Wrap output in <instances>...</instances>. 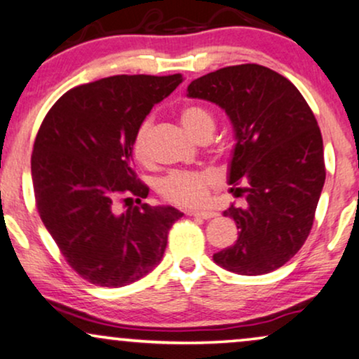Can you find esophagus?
<instances>
[{
	"label": "esophagus",
	"instance_id": "esophagus-1",
	"mask_svg": "<svg viewBox=\"0 0 359 359\" xmlns=\"http://www.w3.org/2000/svg\"><path fill=\"white\" fill-rule=\"evenodd\" d=\"M189 216H196V218H201V219H211L215 218V216H218V213H215V211H188Z\"/></svg>",
	"mask_w": 359,
	"mask_h": 359
}]
</instances>
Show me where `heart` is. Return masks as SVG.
Listing matches in <instances>:
<instances>
[{"mask_svg": "<svg viewBox=\"0 0 359 359\" xmlns=\"http://www.w3.org/2000/svg\"><path fill=\"white\" fill-rule=\"evenodd\" d=\"M180 121L193 138H201L203 135H213V114L200 104H187L181 108ZM151 130V119L146 118L136 128L133 136V154L141 163L148 161V136ZM218 183V176L210 170L193 171H171L158 184L161 198L171 205L180 208H196L205 205L211 189Z\"/></svg>", "mask_w": 359, "mask_h": 359, "instance_id": "obj_1", "label": "heart"}]
</instances>
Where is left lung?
<instances>
[{
  "instance_id": "left-lung-1",
  "label": "left lung",
  "mask_w": 359,
  "mask_h": 359,
  "mask_svg": "<svg viewBox=\"0 0 359 359\" xmlns=\"http://www.w3.org/2000/svg\"><path fill=\"white\" fill-rule=\"evenodd\" d=\"M188 96L226 111L236 133L229 184L238 240L215 253L228 271L256 276L281 268L302 250L325 184L320 126L293 83L261 65H236L194 79Z\"/></svg>"
}]
</instances>
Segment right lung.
Returning <instances> with one entry per match:
<instances>
[{
    "label": "right lung",
    "instance_id": "add662e5",
    "mask_svg": "<svg viewBox=\"0 0 359 359\" xmlns=\"http://www.w3.org/2000/svg\"><path fill=\"white\" fill-rule=\"evenodd\" d=\"M183 74H118L66 91L44 116L31 154L34 200L66 263L96 286L135 283L161 261L183 213L141 203L133 136ZM135 199L136 205H132ZM116 202L132 206L114 213Z\"/></svg>",
    "mask_w": 359,
    "mask_h": 359
}]
</instances>
